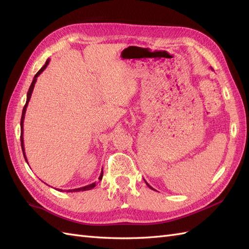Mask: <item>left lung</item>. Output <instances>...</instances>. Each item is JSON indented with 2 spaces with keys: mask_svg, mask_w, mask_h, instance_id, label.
Returning <instances> with one entry per match:
<instances>
[{
  "mask_svg": "<svg viewBox=\"0 0 249 249\" xmlns=\"http://www.w3.org/2000/svg\"><path fill=\"white\" fill-rule=\"evenodd\" d=\"M145 183H146V182H145ZM146 185H147V186H148V187H149V188H150V189H153V188H152V187H150V186H149V185H148V184H147V183H146Z\"/></svg>",
  "mask_w": 249,
  "mask_h": 249,
  "instance_id": "left-lung-1",
  "label": "left lung"
}]
</instances>
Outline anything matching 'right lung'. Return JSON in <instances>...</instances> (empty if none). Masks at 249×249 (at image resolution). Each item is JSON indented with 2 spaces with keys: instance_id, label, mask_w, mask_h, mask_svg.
I'll use <instances>...</instances> for the list:
<instances>
[{
  "instance_id": "1",
  "label": "right lung",
  "mask_w": 249,
  "mask_h": 249,
  "mask_svg": "<svg viewBox=\"0 0 249 249\" xmlns=\"http://www.w3.org/2000/svg\"><path fill=\"white\" fill-rule=\"evenodd\" d=\"M50 63V59H48L46 61V64H44L41 69L38 71V72H37L35 76H34V79L31 83V86H30L29 88V91L27 93V101H26V105L24 109H22V113H21V119H20V143H21V149H22V154H24V157H25V160L26 162L28 163V160H27V157H26V153H25V145H24V137H22V134H24V120H25V114H26V111H27V107H28V104H29V101L30 99H31V95H32V92H33V89H34V86H35V83L37 81V77L39 76V74L47 69L48 65ZM103 178V170L101 172L100 175V178L99 179L102 180ZM95 187V183H92L90 185H87V186H84V187H81V188H77V189H69V190H65V192H79V191H86V190H91L92 188ZM59 191H64L62 189H59Z\"/></svg>"
}]
</instances>
